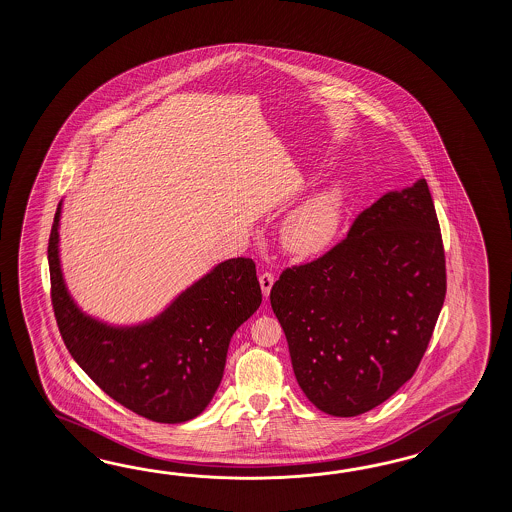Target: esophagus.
<instances>
[{"label":"esophagus","instance_id":"1","mask_svg":"<svg viewBox=\"0 0 512 512\" xmlns=\"http://www.w3.org/2000/svg\"><path fill=\"white\" fill-rule=\"evenodd\" d=\"M272 283H274V274H271V272H261L260 287L261 293H263L265 298L271 294Z\"/></svg>","mask_w":512,"mask_h":512}]
</instances>
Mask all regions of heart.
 <instances>
[{"label": "heart", "instance_id": "obj_1", "mask_svg": "<svg viewBox=\"0 0 512 512\" xmlns=\"http://www.w3.org/2000/svg\"><path fill=\"white\" fill-rule=\"evenodd\" d=\"M348 199V183L340 177L305 197L283 219V247L296 256H316L327 251L344 223Z\"/></svg>", "mask_w": 512, "mask_h": 512}]
</instances>
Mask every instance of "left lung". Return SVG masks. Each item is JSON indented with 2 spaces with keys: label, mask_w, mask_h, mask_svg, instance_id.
I'll return each mask as SVG.
<instances>
[{
  "label": "left lung",
  "mask_w": 512,
  "mask_h": 512,
  "mask_svg": "<svg viewBox=\"0 0 512 512\" xmlns=\"http://www.w3.org/2000/svg\"><path fill=\"white\" fill-rule=\"evenodd\" d=\"M445 293L443 240L419 177L366 208L322 258L283 271L271 305L305 397L355 417L412 379Z\"/></svg>",
  "instance_id": "1"
}]
</instances>
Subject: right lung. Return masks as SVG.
I'll use <instances>...</instances> for the list:
<instances>
[{
  "mask_svg": "<svg viewBox=\"0 0 512 512\" xmlns=\"http://www.w3.org/2000/svg\"><path fill=\"white\" fill-rule=\"evenodd\" d=\"M49 238L51 296L71 357L102 392L155 423L201 414L223 379L230 338L261 304L256 265L230 258L175 296L161 313L135 324L87 315L69 293L60 260V219Z\"/></svg>",
  "mask_w": 512,
  "mask_h": 512,
  "instance_id": "right-lung-1",
  "label": "right lung"
}]
</instances>
